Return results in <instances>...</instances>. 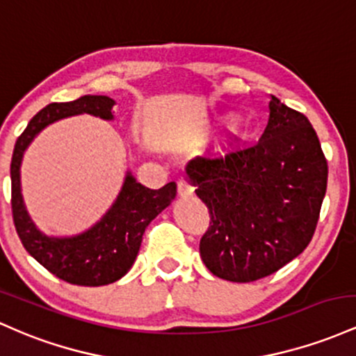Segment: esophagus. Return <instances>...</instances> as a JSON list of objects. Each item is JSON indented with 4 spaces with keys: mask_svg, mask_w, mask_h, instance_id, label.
<instances>
[{
    "mask_svg": "<svg viewBox=\"0 0 356 356\" xmlns=\"http://www.w3.org/2000/svg\"><path fill=\"white\" fill-rule=\"evenodd\" d=\"M178 195L181 198H188L193 195V188L190 186L188 181H185V179H179L178 181Z\"/></svg>",
    "mask_w": 356,
    "mask_h": 356,
    "instance_id": "34e87169",
    "label": "esophagus"
}]
</instances>
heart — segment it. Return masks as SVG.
Listing matches in <instances>:
<instances>
[{
  "label": "heart",
  "mask_w": 356,
  "mask_h": 356,
  "mask_svg": "<svg viewBox=\"0 0 356 356\" xmlns=\"http://www.w3.org/2000/svg\"><path fill=\"white\" fill-rule=\"evenodd\" d=\"M227 115H218L217 121H223ZM245 134V126H243V122L241 121V119H232V121L229 122V139H238L242 138V136Z\"/></svg>",
  "instance_id": "obj_1"
}]
</instances>
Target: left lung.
Returning <instances> with one entry per match:
<instances>
[{
  "mask_svg": "<svg viewBox=\"0 0 356 356\" xmlns=\"http://www.w3.org/2000/svg\"><path fill=\"white\" fill-rule=\"evenodd\" d=\"M185 171L210 210L200 255L217 277L257 281L298 257L313 238L328 165L306 115L274 95L257 145L225 158H195Z\"/></svg>",
  "mask_w": 356,
  "mask_h": 356,
  "instance_id": "8db88e82",
  "label": "left lung"
}]
</instances>
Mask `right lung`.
<instances>
[{"label": "right lung", "mask_w": 356, "mask_h": 356, "mask_svg": "<svg viewBox=\"0 0 356 356\" xmlns=\"http://www.w3.org/2000/svg\"><path fill=\"white\" fill-rule=\"evenodd\" d=\"M114 106L115 101L107 95H82L77 101L49 104L28 122L11 158V209L19 241L35 261L70 284L106 286L126 275L138 257L146 227L177 197L175 181L151 190L127 170L109 210L81 234L47 235L31 220L22 195V161L28 146L47 126L70 115L90 114L113 121Z\"/></svg>", "instance_id": "obj_1"}]
</instances>
